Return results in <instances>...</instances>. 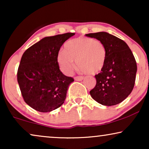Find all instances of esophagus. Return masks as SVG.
<instances>
[{
  "label": "esophagus",
  "mask_w": 149,
  "mask_h": 149,
  "mask_svg": "<svg viewBox=\"0 0 149 149\" xmlns=\"http://www.w3.org/2000/svg\"><path fill=\"white\" fill-rule=\"evenodd\" d=\"M83 79V77H82V76H77L74 77V80L77 81H82Z\"/></svg>",
  "instance_id": "34e87169"
}]
</instances>
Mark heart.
<instances>
[{
    "mask_svg": "<svg viewBox=\"0 0 149 149\" xmlns=\"http://www.w3.org/2000/svg\"><path fill=\"white\" fill-rule=\"evenodd\" d=\"M64 51L59 52L57 61L60 70L70 74L75 68L89 74L102 70L107 59V49L102 42L88 37H78L67 41Z\"/></svg>",
    "mask_w": 149,
    "mask_h": 149,
    "instance_id": "obj_1",
    "label": "heart"
}]
</instances>
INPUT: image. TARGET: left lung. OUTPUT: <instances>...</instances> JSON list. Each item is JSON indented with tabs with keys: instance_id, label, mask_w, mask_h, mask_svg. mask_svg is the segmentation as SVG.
<instances>
[{
	"instance_id": "8db88e82",
	"label": "left lung",
	"mask_w": 149,
	"mask_h": 149,
	"mask_svg": "<svg viewBox=\"0 0 149 149\" xmlns=\"http://www.w3.org/2000/svg\"><path fill=\"white\" fill-rule=\"evenodd\" d=\"M104 45L107 59L101 72L95 75L96 85L89 91L97 102L113 106L123 102L133 90L137 64L125 42L105 32L85 34Z\"/></svg>"
}]
</instances>
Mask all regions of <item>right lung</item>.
Returning <instances> with one entry per match:
<instances>
[{
	"label": "right lung",
	"mask_w": 149,
	"mask_h": 149,
	"mask_svg": "<svg viewBox=\"0 0 149 149\" xmlns=\"http://www.w3.org/2000/svg\"><path fill=\"white\" fill-rule=\"evenodd\" d=\"M74 33L45 37L24 53L17 70V82L25 102L36 111L47 113L64 102L74 79L61 72L57 56L60 47Z\"/></svg>",
	"instance_id": "add662e5"
}]
</instances>
